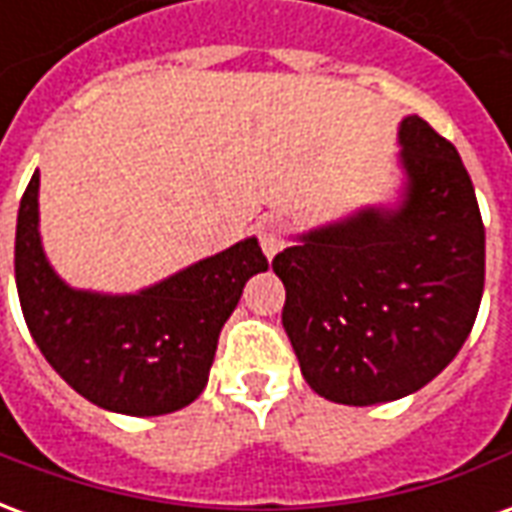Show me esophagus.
Masks as SVG:
<instances>
[{"label": "esophagus", "mask_w": 512, "mask_h": 512, "mask_svg": "<svg viewBox=\"0 0 512 512\" xmlns=\"http://www.w3.org/2000/svg\"><path fill=\"white\" fill-rule=\"evenodd\" d=\"M257 238H260V246H263V252L266 257L277 255L279 249H282V238H279V219L274 216H266V219H260L257 222Z\"/></svg>", "instance_id": "obj_1"}]
</instances>
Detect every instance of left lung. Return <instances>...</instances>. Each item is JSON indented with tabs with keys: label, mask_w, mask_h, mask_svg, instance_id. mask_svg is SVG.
<instances>
[{
	"label": "left lung",
	"mask_w": 512,
	"mask_h": 512,
	"mask_svg": "<svg viewBox=\"0 0 512 512\" xmlns=\"http://www.w3.org/2000/svg\"><path fill=\"white\" fill-rule=\"evenodd\" d=\"M403 197L323 224L274 257L304 381L343 406L406 397L461 351L480 310L485 227L452 142L403 117Z\"/></svg>",
	"instance_id": "8db88e82"
}]
</instances>
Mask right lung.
<instances>
[{
  "label": "right lung",
  "instance_id": "1",
  "mask_svg": "<svg viewBox=\"0 0 512 512\" xmlns=\"http://www.w3.org/2000/svg\"><path fill=\"white\" fill-rule=\"evenodd\" d=\"M38 189L35 172L18 208L16 288L40 354L79 395L106 411L158 417L189 406L208 384L219 332L244 285L268 268L257 238L139 293L76 290L46 260Z\"/></svg>",
  "mask_w": 512,
  "mask_h": 512
}]
</instances>
